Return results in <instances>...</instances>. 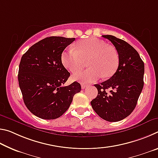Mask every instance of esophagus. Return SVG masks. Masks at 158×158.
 I'll list each match as a JSON object with an SVG mask.
<instances>
[{"instance_id":"esophagus-1","label":"esophagus","mask_w":158,"mask_h":158,"mask_svg":"<svg viewBox=\"0 0 158 158\" xmlns=\"http://www.w3.org/2000/svg\"><path fill=\"white\" fill-rule=\"evenodd\" d=\"M85 87H86V85H85V84H81V89H84Z\"/></svg>"}]
</instances>
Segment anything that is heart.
<instances>
[{"label": "heart", "mask_w": 158, "mask_h": 158, "mask_svg": "<svg viewBox=\"0 0 158 158\" xmlns=\"http://www.w3.org/2000/svg\"><path fill=\"white\" fill-rule=\"evenodd\" d=\"M76 50L67 49L61 54L63 65L71 73H76L87 63L89 69L72 77L73 81L94 82L100 78H108L116 73L119 65V56L116 48L106 45L104 41L89 38L79 41Z\"/></svg>", "instance_id": "b5f03b06"}]
</instances>
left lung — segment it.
<instances>
[{
    "mask_svg": "<svg viewBox=\"0 0 158 158\" xmlns=\"http://www.w3.org/2000/svg\"><path fill=\"white\" fill-rule=\"evenodd\" d=\"M119 56V65L110 79L95 84L98 94L90 102L96 114L109 122L121 121L132 113L143 87L144 63L139 53L124 40L106 35Z\"/></svg>",
    "mask_w": 158,
    "mask_h": 158,
    "instance_id": "left-lung-1",
    "label": "left lung"
}]
</instances>
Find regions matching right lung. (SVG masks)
I'll list each match as a JSON object with an SVG mask.
<instances>
[{
	"instance_id": "obj_1",
	"label": "right lung",
	"mask_w": 158,
	"mask_h": 158,
	"mask_svg": "<svg viewBox=\"0 0 158 158\" xmlns=\"http://www.w3.org/2000/svg\"><path fill=\"white\" fill-rule=\"evenodd\" d=\"M75 38L46 37L29 48L22 56L18 81L26 107L45 120L59 118L68 110L74 95L81 91L74 81L63 86L70 73L63 66L61 54Z\"/></svg>"
}]
</instances>
